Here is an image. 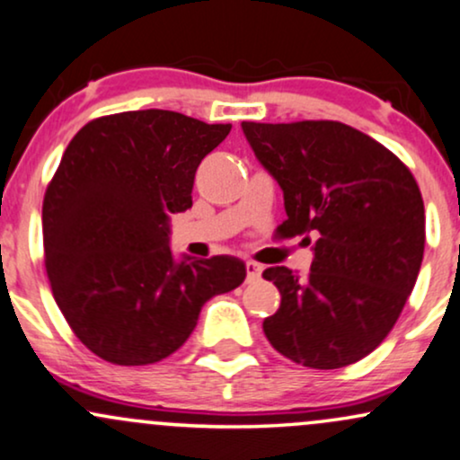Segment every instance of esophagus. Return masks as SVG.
<instances>
[{
	"label": "esophagus",
	"instance_id": "esophagus-1",
	"mask_svg": "<svg viewBox=\"0 0 460 460\" xmlns=\"http://www.w3.org/2000/svg\"><path fill=\"white\" fill-rule=\"evenodd\" d=\"M261 265L254 261H246V283H254V280L261 279Z\"/></svg>",
	"mask_w": 460,
	"mask_h": 460
}]
</instances>
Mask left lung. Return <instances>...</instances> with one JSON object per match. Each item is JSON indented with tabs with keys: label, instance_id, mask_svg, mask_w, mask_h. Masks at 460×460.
Wrapping results in <instances>:
<instances>
[{
	"label": "left lung",
	"instance_id": "obj_1",
	"mask_svg": "<svg viewBox=\"0 0 460 460\" xmlns=\"http://www.w3.org/2000/svg\"><path fill=\"white\" fill-rule=\"evenodd\" d=\"M285 197V235L313 244L308 276L285 265L265 280L280 306L263 321L279 353L308 368L367 358L394 328L424 254V201L388 147L341 121H242Z\"/></svg>",
	"mask_w": 460,
	"mask_h": 460
}]
</instances>
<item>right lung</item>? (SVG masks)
Returning a JSON list of instances; mask_svg holds the SVG:
<instances>
[{"label":"right lung","instance_id":"add662e5","mask_svg":"<svg viewBox=\"0 0 460 460\" xmlns=\"http://www.w3.org/2000/svg\"><path fill=\"white\" fill-rule=\"evenodd\" d=\"M231 124L146 109L85 124L42 203L44 265L59 311L87 349L143 367L180 349L209 297L246 279L237 257L169 248L171 214L192 208L201 160Z\"/></svg>","mask_w":460,"mask_h":460}]
</instances>
